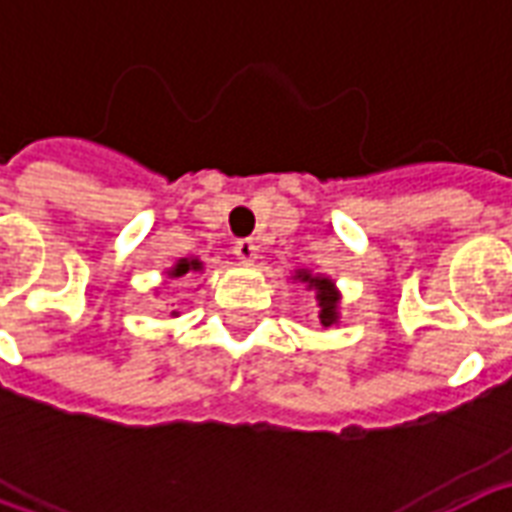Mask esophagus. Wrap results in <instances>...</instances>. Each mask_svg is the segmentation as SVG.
<instances>
[{"label":"esophagus","instance_id":"1","mask_svg":"<svg viewBox=\"0 0 512 512\" xmlns=\"http://www.w3.org/2000/svg\"><path fill=\"white\" fill-rule=\"evenodd\" d=\"M233 252H235V257L241 260V263H255V260H257V244H255V241H249V238H241V241H235Z\"/></svg>","mask_w":512,"mask_h":512}]
</instances>
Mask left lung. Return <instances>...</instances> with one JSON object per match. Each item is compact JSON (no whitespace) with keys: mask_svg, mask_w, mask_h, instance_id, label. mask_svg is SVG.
Returning <instances> with one entry per match:
<instances>
[{"mask_svg":"<svg viewBox=\"0 0 512 512\" xmlns=\"http://www.w3.org/2000/svg\"><path fill=\"white\" fill-rule=\"evenodd\" d=\"M290 279L307 285V290L315 293V301H318V323H321L323 329L340 323V301H343V293L337 290L332 277H326V274H312L310 268H296Z\"/></svg>","mask_w":512,"mask_h":512,"instance_id":"1","label":"left lung"}]
</instances>
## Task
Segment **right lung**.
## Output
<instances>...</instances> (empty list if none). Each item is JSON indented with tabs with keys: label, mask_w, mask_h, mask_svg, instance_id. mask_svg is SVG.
Returning a JSON list of instances; mask_svg holds the SVG:
<instances>
[{
	"label": "right lung",
	"mask_w": 512,
	"mask_h": 512,
	"mask_svg": "<svg viewBox=\"0 0 512 512\" xmlns=\"http://www.w3.org/2000/svg\"><path fill=\"white\" fill-rule=\"evenodd\" d=\"M202 271H205V263H202L200 257H178L164 274L169 279H183L189 277V274H202ZM172 315H178V312H172Z\"/></svg>",
	"instance_id": "obj_1"
}]
</instances>
